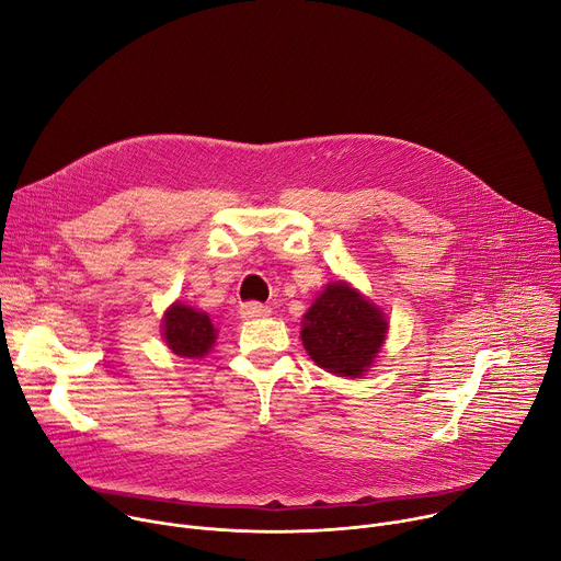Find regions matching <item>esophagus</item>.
Returning <instances> with one entry per match:
<instances>
[{
    "label": "esophagus",
    "mask_w": 561,
    "mask_h": 561,
    "mask_svg": "<svg viewBox=\"0 0 561 561\" xmlns=\"http://www.w3.org/2000/svg\"><path fill=\"white\" fill-rule=\"evenodd\" d=\"M239 313H241V318H243V320H254V318H265V316H270V313H272V309H270L267 305H263V302L252 300V302L241 305Z\"/></svg>",
    "instance_id": "34e87169"
}]
</instances>
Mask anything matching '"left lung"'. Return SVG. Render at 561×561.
<instances>
[{"mask_svg": "<svg viewBox=\"0 0 561 561\" xmlns=\"http://www.w3.org/2000/svg\"><path fill=\"white\" fill-rule=\"evenodd\" d=\"M387 316L345 280L329 283L302 316L300 339L311 360L329 374L358 378L380 354Z\"/></svg>", "mask_w": 561, "mask_h": 561, "instance_id": "left-lung-1", "label": "left lung"}]
</instances>
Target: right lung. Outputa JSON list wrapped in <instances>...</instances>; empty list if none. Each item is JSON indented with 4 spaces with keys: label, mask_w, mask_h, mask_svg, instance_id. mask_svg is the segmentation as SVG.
Returning <instances> with one entry per match:
<instances>
[{
    "label": "right lung",
    "mask_w": 561,
    "mask_h": 561,
    "mask_svg": "<svg viewBox=\"0 0 561 561\" xmlns=\"http://www.w3.org/2000/svg\"><path fill=\"white\" fill-rule=\"evenodd\" d=\"M161 331L165 345L181 358H203L216 341V329L209 316L183 302L168 307Z\"/></svg>",
    "instance_id": "obj_1"
}]
</instances>
